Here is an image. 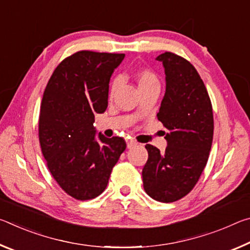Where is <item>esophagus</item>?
<instances>
[{
  "label": "esophagus",
  "instance_id": "esophagus-1",
  "mask_svg": "<svg viewBox=\"0 0 250 250\" xmlns=\"http://www.w3.org/2000/svg\"><path fill=\"white\" fill-rule=\"evenodd\" d=\"M137 145H138V143L135 142L134 140H128V141H126V146H128V149H131V147H133V146H135Z\"/></svg>",
  "mask_w": 250,
  "mask_h": 250
}]
</instances>
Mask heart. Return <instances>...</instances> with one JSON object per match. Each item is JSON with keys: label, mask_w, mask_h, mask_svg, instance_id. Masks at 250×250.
Wrapping results in <instances>:
<instances>
[{"label": "heart", "mask_w": 250, "mask_h": 250, "mask_svg": "<svg viewBox=\"0 0 250 250\" xmlns=\"http://www.w3.org/2000/svg\"><path fill=\"white\" fill-rule=\"evenodd\" d=\"M137 82L139 84L140 90L146 89L147 87L151 86H159V79L153 71L146 68L140 69L137 73ZM118 84H119V79H115L110 87V95H112L115 90L117 89Z\"/></svg>", "instance_id": "1"}]
</instances>
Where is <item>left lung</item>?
<instances>
[{
  "label": "left lung",
  "mask_w": 250,
  "mask_h": 250,
  "mask_svg": "<svg viewBox=\"0 0 250 250\" xmlns=\"http://www.w3.org/2000/svg\"><path fill=\"white\" fill-rule=\"evenodd\" d=\"M166 73V94L158 119L167 129L164 153L146 145L149 158L142 170L143 188L155 201L172 203L184 197L197 183L213 142L211 103L197 70L170 52L159 55Z\"/></svg>",
  "instance_id": "obj_1"
}]
</instances>
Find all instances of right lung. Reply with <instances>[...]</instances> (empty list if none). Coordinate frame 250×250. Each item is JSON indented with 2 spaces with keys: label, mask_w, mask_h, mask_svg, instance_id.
Masks as SVG:
<instances>
[{
  "label": "right lung",
  "mask_w": 250,
  "mask_h": 250,
  "mask_svg": "<svg viewBox=\"0 0 250 250\" xmlns=\"http://www.w3.org/2000/svg\"><path fill=\"white\" fill-rule=\"evenodd\" d=\"M125 54L80 50L65 58L42 99L39 137L49 172L76 200H92L108 185L125 150L122 138L97 135L96 113L108 107L109 82Z\"/></svg>",
  "instance_id": "add662e5"
}]
</instances>
